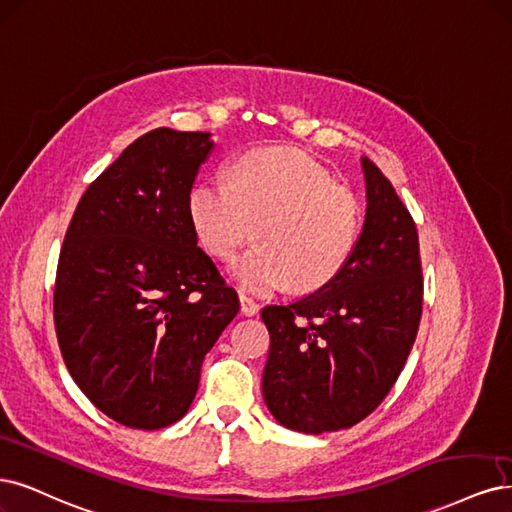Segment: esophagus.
<instances>
[{"instance_id": "1", "label": "esophagus", "mask_w": 512, "mask_h": 512, "mask_svg": "<svg viewBox=\"0 0 512 512\" xmlns=\"http://www.w3.org/2000/svg\"><path fill=\"white\" fill-rule=\"evenodd\" d=\"M239 303H241V313L243 315H256L258 311H260V305L254 301V298H250V296H245V294H241L239 296Z\"/></svg>"}]
</instances>
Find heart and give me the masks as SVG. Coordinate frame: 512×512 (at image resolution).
<instances>
[{"instance_id": "1", "label": "heart", "mask_w": 512, "mask_h": 512, "mask_svg": "<svg viewBox=\"0 0 512 512\" xmlns=\"http://www.w3.org/2000/svg\"><path fill=\"white\" fill-rule=\"evenodd\" d=\"M188 216L207 254L226 260L252 237L256 248L231 264L248 292L324 288L339 275L360 233V205L311 156L292 148L241 154L233 180L209 175L188 195Z\"/></svg>"}]
</instances>
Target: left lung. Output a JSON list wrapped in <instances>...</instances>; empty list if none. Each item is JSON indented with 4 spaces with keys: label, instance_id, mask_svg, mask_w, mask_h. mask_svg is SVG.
Returning a JSON list of instances; mask_svg holds the SVG:
<instances>
[{
    "label": "left lung",
    "instance_id": "8db88e82",
    "mask_svg": "<svg viewBox=\"0 0 512 512\" xmlns=\"http://www.w3.org/2000/svg\"><path fill=\"white\" fill-rule=\"evenodd\" d=\"M366 218L345 267L313 294L269 305L262 396L281 426L305 434L356 426L390 394L413 349L421 305L413 216L381 169L362 158Z\"/></svg>",
    "mask_w": 512,
    "mask_h": 512
}]
</instances>
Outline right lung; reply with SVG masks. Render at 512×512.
<instances>
[{
	"label": "right lung",
	"instance_id": "1",
	"mask_svg": "<svg viewBox=\"0 0 512 512\" xmlns=\"http://www.w3.org/2000/svg\"><path fill=\"white\" fill-rule=\"evenodd\" d=\"M211 148L201 131L142 135L86 188L67 226L55 279L61 356L122 426L182 419L205 354L239 311L188 216Z\"/></svg>",
	"mask_w": 512,
	"mask_h": 512
}]
</instances>
